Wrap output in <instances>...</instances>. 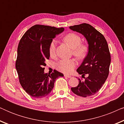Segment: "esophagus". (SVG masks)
Listing matches in <instances>:
<instances>
[{
	"mask_svg": "<svg viewBox=\"0 0 124 124\" xmlns=\"http://www.w3.org/2000/svg\"><path fill=\"white\" fill-rule=\"evenodd\" d=\"M64 77H67V78H71L70 75H68V74H64Z\"/></svg>",
	"mask_w": 124,
	"mask_h": 124,
	"instance_id": "esophagus-1",
	"label": "esophagus"
}]
</instances>
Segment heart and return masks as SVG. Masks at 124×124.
Listing matches in <instances>:
<instances>
[{"mask_svg":"<svg viewBox=\"0 0 124 124\" xmlns=\"http://www.w3.org/2000/svg\"><path fill=\"white\" fill-rule=\"evenodd\" d=\"M65 42L73 50V54L78 59H83L86 56L88 47L86 45L81 43V39L79 35L74 33H69L64 37ZM56 40H53L49 47V54L51 57L55 55ZM76 65L73 59H62L56 64V67L60 72L64 73L72 72Z\"/></svg>","mask_w":124,"mask_h":124,"instance_id":"obj_1","label":"heart"}]
</instances>
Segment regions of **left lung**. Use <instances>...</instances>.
I'll use <instances>...</instances> for the list:
<instances>
[{
	"instance_id": "obj_1",
	"label": "left lung",
	"mask_w": 124,
	"mask_h": 124,
	"mask_svg": "<svg viewBox=\"0 0 124 124\" xmlns=\"http://www.w3.org/2000/svg\"><path fill=\"white\" fill-rule=\"evenodd\" d=\"M70 30L84 35L89 47L88 53L77 72L84 77L88 76L84 81L79 79L77 87L71 90L77 95L87 97L95 94L102 87L109 74L111 55L104 37L88 23L69 27Z\"/></svg>"
}]
</instances>
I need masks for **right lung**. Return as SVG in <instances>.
<instances>
[{
	"label": "right lung",
	"mask_w": 124,
	"mask_h": 124,
	"mask_svg": "<svg viewBox=\"0 0 124 124\" xmlns=\"http://www.w3.org/2000/svg\"><path fill=\"white\" fill-rule=\"evenodd\" d=\"M64 30L63 28L35 25L27 30L20 40L16 68L21 86L32 97L42 98L48 95L56 79L64 76L56 70L51 74L44 72L46 61L50 58L51 42Z\"/></svg>",
	"instance_id": "1"
}]
</instances>
